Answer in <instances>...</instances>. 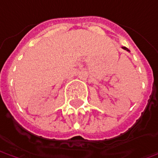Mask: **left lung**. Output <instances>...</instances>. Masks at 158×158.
I'll return each mask as SVG.
<instances>
[{"instance_id": "1", "label": "left lung", "mask_w": 158, "mask_h": 158, "mask_svg": "<svg viewBox=\"0 0 158 158\" xmlns=\"http://www.w3.org/2000/svg\"><path fill=\"white\" fill-rule=\"evenodd\" d=\"M123 48L124 50H126V51L130 52V49H128V48H126V47H123Z\"/></svg>"}]
</instances>
